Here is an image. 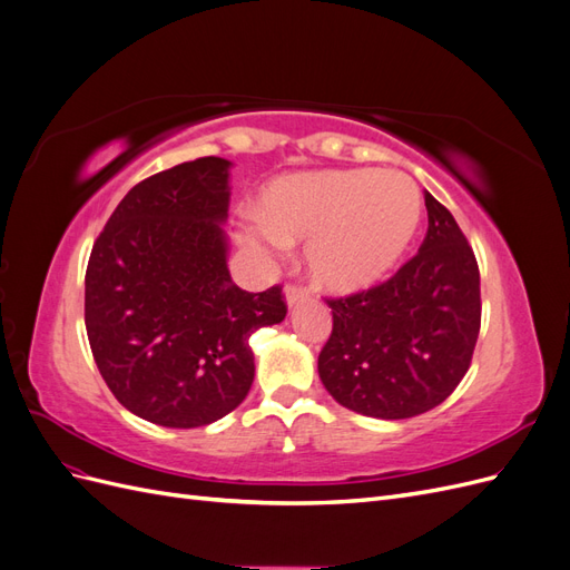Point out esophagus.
<instances>
[{"label":"esophagus","instance_id":"34e87169","mask_svg":"<svg viewBox=\"0 0 570 570\" xmlns=\"http://www.w3.org/2000/svg\"><path fill=\"white\" fill-rule=\"evenodd\" d=\"M285 297H287L289 306H295V304H299V302H304L308 297V289L302 283H289L285 287Z\"/></svg>","mask_w":570,"mask_h":570}]
</instances>
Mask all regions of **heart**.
Listing matches in <instances>:
<instances>
[{"instance_id": "b5f03b06", "label": "heart", "mask_w": 570, "mask_h": 570, "mask_svg": "<svg viewBox=\"0 0 570 570\" xmlns=\"http://www.w3.org/2000/svg\"><path fill=\"white\" fill-rule=\"evenodd\" d=\"M421 193L400 170H314L271 183L247 239L264 252L308 239L306 266L331 292L368 287L400 262L421 220Z\"/></svg>"}]
</instances>
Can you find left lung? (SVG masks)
Wrapping results in <instances>:
<instances>
[{
	"instance_id": "8db88e82",
	"label": "left lung",
	"mask_w": 570,
	"mask_h": 570,
	"mask_svg": "<svg viewBox=\"0 0 570 570\" xmlns=\"http://www.w3.org/2000/svg\"><path fill=\"white\" fill-rule=\"evenodd\" d=\"M428 233L392 278L327 297L333 333L318 373L335 402L375 419L442 404L471 366L480 333V271L454 216L425 193Z\"/></svg>"
}]
</instances>
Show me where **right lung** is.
I'll list each match as a JSON object with an SVG mask.
<instances>
[{
    "label": "right lung",
    "mask_w": 570,
    "mask_h": 570,
    "mask_svg": "<svg viewBox=\"0 0 570 570\" xmlns=\"http://www.w3.org/2000/svg\"><path fill=\"white\" fill-rule=\"evenodd\" d=\"M230 161L202 157L137 183L92 245L85 327L116 400L166 428L209 425L254 381L249 335L287 314L283 285L245 292L220 220Z\"/></svg>",
    "instance_id": "1"
}]
</instances>
